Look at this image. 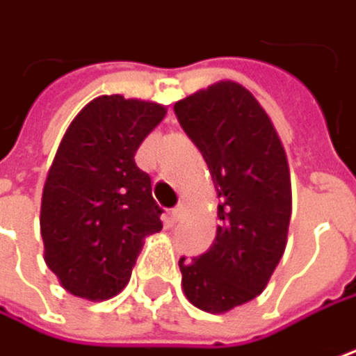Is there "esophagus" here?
Here are the masks:
<instances>
[{"label": "esophagus", "mask_w": 356, "mask_h": 356, "mask_svg": "<svg viewBox=\"0 0 356 356\" xmlns=\"http://www.w3.org/2000/svg\"><path fill=\"white\" fill-rule=\"evenodd\" d=\"M183 216H185V206H183V204H179V206H175V208L171 210V220H173V222H179Z\"/></svg>", "instance_id": "esophagus-1"}]
</instances>
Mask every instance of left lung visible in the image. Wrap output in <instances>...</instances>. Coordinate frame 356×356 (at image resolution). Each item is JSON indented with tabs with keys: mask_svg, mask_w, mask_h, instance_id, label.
<instances>
[{
	"mask_svg": "<svg viewBox=\"0 0 356 356\" xmlns=\"http://www.w3.org/2000/svg\"><path fill=\"white\" fill-rule=\"evenodd\" d=\"M173 110L220 197L210 248L179 259L183 291L204 312H228L254 300L283 257L291 218L285 150L269 115L238 83H216Z\"/></svg>",
	"mask_w": 356,
	"mask_h": 356,
	"instance_id": "left-lung-1",
	"label": "left lung"
}]
</instances>
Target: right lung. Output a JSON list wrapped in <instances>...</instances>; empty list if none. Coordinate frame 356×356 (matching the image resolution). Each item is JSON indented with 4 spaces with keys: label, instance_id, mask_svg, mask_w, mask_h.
I'll use <instances>...</instances> for the list:
<instances>
[{
    "label": "right lung",
    "instance_id": "obj_1",
    "mask_svg": "<svg viewBox=\"0 0 356 356\" xmlns=\"http://www.w3.org/2000/svg\"><path fill=\"white\" fill-rule=\"evenodd\" d=\"M165 113L152 102L102 95L69 126L40 210L47 265L69 293L91 302L120 293L143 241L163 228L134 154Z\"/></svg>",
    "mask_w": 356,
    "mask_h": 356
}]
</instances>
